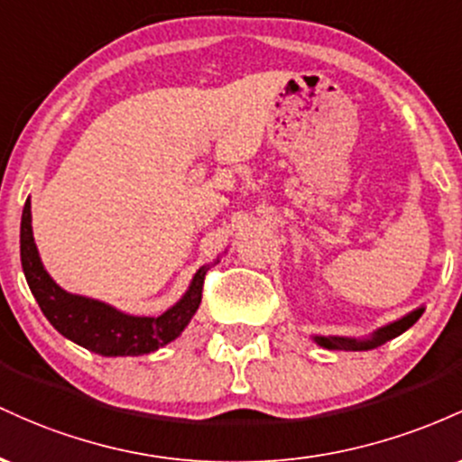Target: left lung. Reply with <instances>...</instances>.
<instances>
[{"mask_svg":"<svg viewBox=\"0 0 462 462\" xmlns=\"http://www.w3.org/2000/svg\"><path fill=\"white\" fill-rule=\"evenodd\" d=\"M423 310L426 308L412 310V312L402 316V319L393 320V323L384 325V328L375 329L371 336H366V338H354V336H312V340L316 345L325 346V349H338V351L375 349V346L384 345V343H388V340L402 336L406 329H411L412 325L421 319Z\"/></svg>","mask_w":462,"mask_h":462,"instance_id":"obj_1","label":"left lung"}]
</instances>
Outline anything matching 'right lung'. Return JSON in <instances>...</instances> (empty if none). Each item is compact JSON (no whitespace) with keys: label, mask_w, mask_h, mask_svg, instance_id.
I'll use <instances>...</instances> for the list:
<instances>
[{"label":"right lung","mask_w":462,"mask_h":462,"mask_svg":"<svg viewBox=\"0 0 462 462\" xmlns=\"http://www.w3.org/2000/svg\"><path fill=\"white\" fill-rule=\"evenodd\" d=\"M22 266L25 282L32 290L41 312L51 328L71 343L85 346L97 356H143L162 349L189 325L191 316L203 299L205 274L214 263H207L196 271L189 288L170 310L159 316H134L113 308L105 300L67 292L50 277L39 257V248L32 236V211L30 199L25 200L22 214Z\"/></svg>","instance_id":"obj_1"}]
</instances>
